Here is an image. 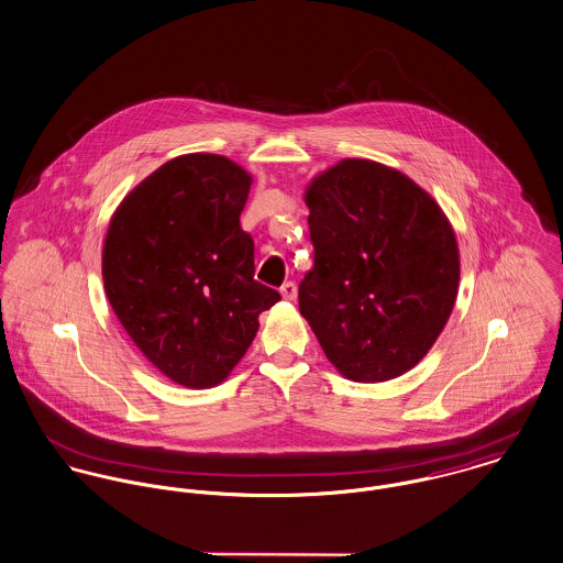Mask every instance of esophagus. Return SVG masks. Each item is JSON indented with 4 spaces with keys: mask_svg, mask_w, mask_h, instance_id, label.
<instances>
[{
    "mask_svg": "<svg viewBox=\"0 0 563 563\" xmlns=\"http://www.w3.org/2000/svg\"><path fill=\"white\" fill-rule=\"evenodd\" d=\"M280 296L285 298V300H289V302H294L296 300V296H298V287H296V283H291V280H287L283 287H280Z\"/></svg>",
    "mask_w": 563,
    "mask_h": 563,
    "instance_id": "34e87169",
    "label": "esophagus"
}]
</instances>
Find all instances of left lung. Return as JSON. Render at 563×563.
<instances>
[{
	"instance_id": "1",
	"label": "left lung",
	"mask_w": 563,
	"mask_h": 563,
	"mask_svg": "<svg viewBox=\"0 0 563 563\" xmlns=\"http://www.w3.org/2000/svg\"><path fill=\"white\" fill-rule=\"evenodd\" d=\"M303 201L314 246L298 294L303 319L346 379L400 377L431 351L456 302L450 220L411 177L366 158L312 177Z\"/></svg>"
}]
</instances>
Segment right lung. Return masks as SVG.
Returning <instances> with one entry per match:
<instances>
[{"label":"right lung","instance_id":"1","mask_svg":"<svg viewBox=\"0 0 563 563\" xmlns=\"http://www.w3.org/2000/svg\"><path fill=\"white\" fill-rule=\"evenodd\" d=\"M253 177L218 154L165 163L118 206L102 280L132 343L172 382L214 388L244 357L280 294L255 280L242 231Z\"/></svg>","mask_w":563,"mask_h":563}]
</instances>
